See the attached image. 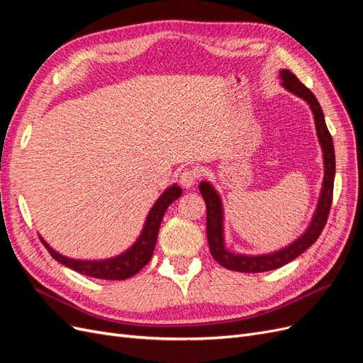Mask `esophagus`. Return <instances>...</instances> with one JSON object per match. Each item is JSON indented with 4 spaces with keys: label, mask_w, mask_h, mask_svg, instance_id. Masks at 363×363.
<instances>
[{
    "label": "esophagus",
    "mask_w": 363,
    "mask_h": 363,
    "mask_svg": "<svg viewBox=\"0 0 363 363\" xmlns=\"http://www.w3.org/2000/svg\"><path fill=\"white\" fill-rule=\"evenodd\" d=\"M200 177V172L196 169H184L182 174H180V184L183 186V188L189 189L192 188V186L196 183V180H199Z\"/></svg>",
    "instance_id": "34e87169"
}]
</instances>
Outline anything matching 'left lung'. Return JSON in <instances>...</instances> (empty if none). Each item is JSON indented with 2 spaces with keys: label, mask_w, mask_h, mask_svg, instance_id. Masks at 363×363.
<instances>
[{
  "label": "left lung",
  "mask_w": 363,
  "mask_h": 363,
  "mask_svg": "<svg viewBox=\"0 0 363 363\" xmlns=\"http://www.w3.org/2000/svg\"><path fill=\"white\" fill-rule=\"evenodd\" d=\"M281 86L284 89L289 91L291 94L303 98V100L311 106V111L313 113L315 119V128L316 136L320 140V145L323 150L324 157V180L323 188L320 194V200L316 204V211L313 213L312 221L309 227L306 228V232L295 239L292 244L284 247L279 251L268 252V255H257V256H247L239 255V252H232L225 248L224 242V211H223V201L221 196L213 189V186L208 182L200 183V192L206 201L207 207V240L208 248L213 259L223 265L227 269L239 271V272H265L277 269L283 265H286L291 260L298 257L301 252H304L312 244L316 242V239L320 238L323 228L325 227L328 212L332 207V199H333V183H335V147L330 131H328L325 125V119L323 108L318 103L315 95L307 89V87L296 79V77L288 71H280Z\"/></svg>",
  "instance_id": "8db88e82"
}]
</instances>
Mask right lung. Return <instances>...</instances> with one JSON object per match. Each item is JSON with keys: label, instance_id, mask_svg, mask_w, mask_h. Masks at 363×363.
Here are the masks:
<instances>
[{"label": "right lung", "instance_id": "1", "mask_svg": "<svg viewBox=\"0 0 363 363\" xmlns=\"http://www.w3.org/2000/svg\"><path fill=\"white\" fill-rule=\"evenodd\" d=\"M182 195V188L177 184H172L164 189V192L159 196L155 206L151 207L150 213L147 215L144 228L138 238L136 242L131 245L127 251L121 252L119 256L104 259V260H80L71 259L60 255L56 250H52L43 238L39 235L40 242L45 245L50 255L56 259L62 265L68 267L77 272L84 274V276L101 279V280H125L133 277L142 268L150 262L152 251L156 247V240L159 235L160 223L164 212L172 201H175Z\"/></svg>", "mask_w": 363, "mask_h": 363}]
</instances>
